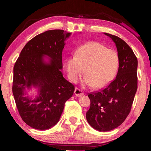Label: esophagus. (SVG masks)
<instances>
[{"label":"esophagus","mask_w":151,"mask_h":151,"mask_svg":"<svg viewBox=\"0 0 151 151\" xmlns=\"http://www.w3.org/2000/svg\"><path fill=\"white\" fill-rule=\"evenodd\" d=\"M75 94L76 96H82L83 95H84V93H83V91L78 88H76L75 90Z\"/></svg>","instance_id":"34e87169"}]
</instances>
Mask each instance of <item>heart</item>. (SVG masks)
Returning a JSON list of instances; mask_svg holds the SVG:
<instances>
[{"label":"heart","instance_id":"1","mask_svg":"<svg viewBox=\"0 0 151 151\" xmlns=\"http://www.w3.org/2000/svg\"><path fill=\"white\" fill-rule=\"evenodd\" d=\"M119 59L116 51L108 49L98 42H91L76 50L75 57L66 60L68 76L73 83H77L84 70L85 85L100 88L108 85L115 76Z\"/></svg>","mask_w":151,"mask_h":151}]
</instances>
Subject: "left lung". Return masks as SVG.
Masks as SVG:
<instances>
[{"mask_svg": "<svg viewBox=\"0 0 151 151\" xmlns=\"http://www.w3.org/2000/svg\"><path fill=\"white\" fill-rule=\"evenodd\" d=\"M104 34L115 43L119 66L116 77L109 85L88 94L91 106L86 112V120L99 131H111L124 121L131 112L138 83V61L131 48L121 38Z\"/></svg>", "mask_w": 151, "mask_h": 151, "instance_id": "obj_1", "label": "left lung"}]
</instances>
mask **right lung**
<instances>
[{"mask_svg":"<svg viewBox=\"0 0 151 151\" xmlns=\"http://www.w3.org/2000/svg\"><path fill=\"white\" fill-rule=\"evenodd\" d=\"M70 32L50 30L35 37L20 52L14 66L12 93L22 121L35 129L46 130L59 121L65 102L75 86L63 77L62 52ZM49 56L50 63L42 57ZM40 88L39 96L31 100L24 95L25 88Z\"/></svg>","mask_w":151,"mask_h":151,"instance_id":"add662e5","label":"right lung"}]
</instances>
